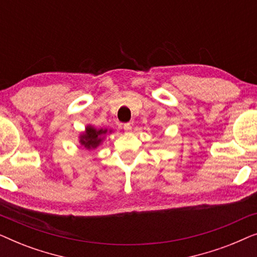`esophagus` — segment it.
I'll use <instances>...</instances> for the list:
<instances>
[{
    "instance_id": "obj_1",
    "label": "esophagus",
    "mask_w": 257,
    "mask_h": 257,
    "mask_svg": "<svg viewBox=\"0 0 257 257\" xmlns=\"http://www.w3.org/2000/svg\"><path fill=\"white\" fill-rule=\"evenodd\" d=\"M124 130L126 132H130L132 130V126H131V124H130V122H127V124H124Z\"/></svg>"
}]
</instances>
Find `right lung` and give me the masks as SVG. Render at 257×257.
I'll return each instance as SVG.
<instances>
[{
  "label": "right lung",
  "instance_id": "right-lung-1",
  "mask_svg": "<svg viewBox=\"0 0 257 257\" xmlns=\"http://www.w3.org/2000/svg\"><path fill=\"white\" fill-rule=\"evenodd\" d=\"M111 132V130H110ZM107 133L106 128H94L93 126H86L85 132L79 136V144L86 150L97 149L103 142L104 136Z\"/></svg>",
  "mask_w": 257,
  "mask_h": 257
}]
</instances>
